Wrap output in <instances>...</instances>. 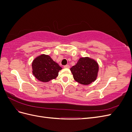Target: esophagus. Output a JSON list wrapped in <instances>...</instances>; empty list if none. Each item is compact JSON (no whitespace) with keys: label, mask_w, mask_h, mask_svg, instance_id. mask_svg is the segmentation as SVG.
Segmentation results:
<instances>
[{"label":"esophagus","mask_w":132,"mask_h":132,"mask_svg":"<svg viewBox=\"0 0 132 132\" xmlns=\"http://www.w3.org/2000/svg\"><path fill=\"white\" fill-rule=\"evenodd\" d=\"M64 68H69L70 66L69 65H65L64 66Z\"/></svg>","instance_id":"esophagus-1"}]
</instances>
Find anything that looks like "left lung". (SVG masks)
<instances>
[{
  "label": "left lung",
  "instance_id": "obj_1",
  "mask_svg": "<svg viewBox=\"0 0 132 132\" xmlns=\"http://www.w3.org/2000/svg\"><path fill=\"white\" fill-rule=\"evenodd\" d=\"M98 68L95 60L86 57L80 58L77 63L71 68L70 71L76 81L87 85L96 79Z\"/></svg>",
  "mask_w": 132,
  "mask_h": 132
}]
</instances>
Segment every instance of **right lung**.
Returning <instances> with one entry per match:
<instances>
[{
    "mask_svg": "<svg viewBox=\"0 0 132 132\" xmlns=\"http://www.w3.org/2000/svg\"><path fill=\"white\" fill-rule=\"evenodd\" d=\"M32 74L42 82H48L56 78L59 70L62 68L48 55L41 54L32 63Z\"/></svg>",
    "mask_w": 132,
    "mask_h": 132,
    "instance_id": "1",
    "label": "right lung"
}]
</instances>
